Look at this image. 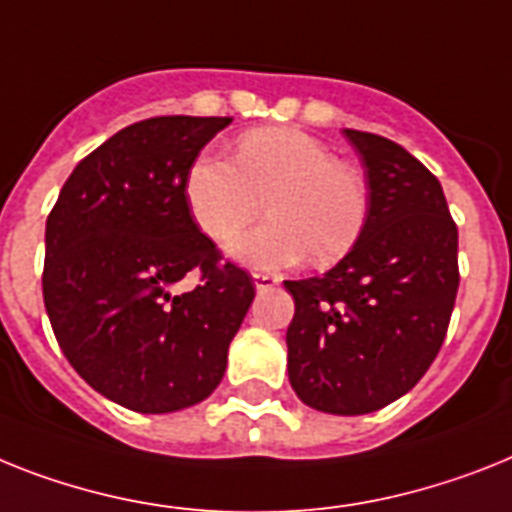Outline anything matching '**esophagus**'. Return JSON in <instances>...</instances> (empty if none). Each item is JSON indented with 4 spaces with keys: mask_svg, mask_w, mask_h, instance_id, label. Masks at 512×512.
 I'll return each instance as SVG.
<instances>
[{
    "mask_svg": "<svg viewBox=\"0 0 512 512\" xmlns=\"http://www.w3.org/2000/svg\"><path fill=\"white\" fill-rule=\"evenodd\" d=\"M277 277H272V274H264V272H256L253 274V287H256V290H272V287H277Z\"/></svg>",
    "mask_w": 512,
    "mask_h": 512,
    "instance_id": "esophagus-1",
    "label": "esophagus"
}]
</instances>
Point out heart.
Listing matches in <instances>:
<instances>
[{
    "instance_id": "b5f03b06",
    "label": "heart",
    "mask_w": 512,
    "mask_h": 512,
    "mask_svg": "<svg viewBox=\"0 0 512 512\" xmlns=\"http://www.w3.org/2000/svg\"><path fill=\"white\" fill-rule=\"evenodd\" d=\"M266 198L272 222L230 240L227 253L253 269H285L314 256L335 264L356 246L369 219V188L356 167L295 128H259L238 141V162L204 151L185 177V201L198 230L232 238Z\"/></svg>"
}]
</instances>
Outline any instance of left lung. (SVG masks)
<instances>
[{
  "instance_id": "1",
  "label": "left lung",
  "mask_w": 512,
  "mask_h": 512,
  "mask_svg": "<svg viewBox=\"0 0 512 512\" xmlns=\"http://www.w3.org/2000/svg\"><path fill=\"white\" fill-rule=\"evenodd\" d=\"M369 185L363 235L322 277L285 280L287 377L314 411L374 413L403 398L445 340L458 227L437 177L382 135L345 130Z\"/></svg>"
}]
</instances>
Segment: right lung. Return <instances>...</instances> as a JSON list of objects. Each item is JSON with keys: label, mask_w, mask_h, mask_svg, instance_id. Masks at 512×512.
I'll list each match as a JSON object with an SVG mask.
<instances>
[{"label": "right lung", "mask_w": 512, "mask_h": 512, "mask_svg": "<svg viewBox=\"0 0 512 512\" xmlns=\"http://www.w3.org/2000/svg\"><path fill=\"white\" fill-rule=\"evenodd\" d=\"M232 117H151L114 133L67 177L46 219L44 306L99 395L175 413L217 390L253 282L198 230L185 177ZM196 268L202 282L174 290Z\"/></svg>", "instance_id": "1"}]
</instances>
